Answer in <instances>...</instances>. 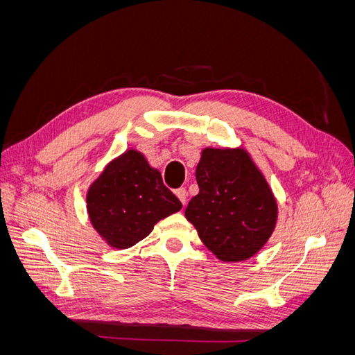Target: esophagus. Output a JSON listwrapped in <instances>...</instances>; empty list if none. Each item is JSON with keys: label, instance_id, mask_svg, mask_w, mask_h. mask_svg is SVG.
<instances>
[{"label": "esophagus", "instance_id": "obj_1", "mask_svg": "<svg viewBox=\"0 0 355 355\" xmlns=\"http://www.w3.org/2000/svg\"><path fill=\"white\" fill-rule=\"evenodd\" d=\"M176 197L180 200V202L184 204H187V198H188V192H187V189L185 188H179V189H176Z\"/></svg>", "mask_w": 355, "mask_h": 355}]
</instances>
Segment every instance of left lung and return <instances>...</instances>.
<instances>
[{"label": "left lung", "instance_id": "1", "mask_svg": "<svg viewBox=\"0 0 355 355\" xmlns=\"http://www.w3.org/2000/svg\"><path fill=\"white\" fill-rule=\"evenodd\" d=\"M200 192L185 210L198 237L222 262H241L259 252L272 235L278 204L263 173L244 148L201 151Z\"/></svg>", "mask_w": 355, "mask_h": 355}]
</instances>
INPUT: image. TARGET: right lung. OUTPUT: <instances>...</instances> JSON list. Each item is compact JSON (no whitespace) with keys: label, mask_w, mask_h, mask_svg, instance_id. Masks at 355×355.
<instances>
[{"label":"right lung","mask_w":355,"mask_h":355,"mask_svg":"<svg viewBox=\"0 0 355 355\" xmlns=\"http://www.w3.org/2000/svg\"><path fill=\"white\" fill-rule=\"evenodd\" d=\"M85 201L93 228L118 250L130 249L151 234L155 223L182 209L159 171L137 149L110 161L89 187Z\"/></svg>","instance_id":"right-lung-1"}]
</instances>
